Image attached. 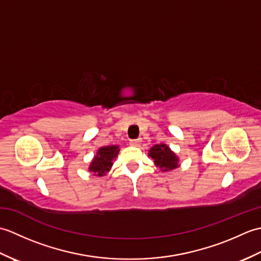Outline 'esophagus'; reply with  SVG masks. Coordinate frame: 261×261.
Segmentation results:
<instances>
[{
  "instance_id": "34e87169",
  "label": "esophagus",
  "mask_w": 261,
  "mask_h": 261,
  "mask_svg": "<svg viewBox=\"0 0 261 261\" xmlns=\"http://www.w3.org/2000/svg\"><path fill=\"white\" fill-rule=\"evenodd\" d=\"M141 143V139L139 138V139H134V140H130V145L134 146V147H139Z\"/></svg>"
}]
</instances>
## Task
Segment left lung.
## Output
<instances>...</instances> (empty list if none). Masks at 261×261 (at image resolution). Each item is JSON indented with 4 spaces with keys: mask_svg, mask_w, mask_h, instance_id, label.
Instances as JSON below:
<instances>
[{
    "mask_svg": "<svg viewBox=\"0 0 261 261\" xmlns=\"http://www.w3.org/2000/svg\"><path fill=\"white\" fill-rule=\"evenodd\" d=\"M149 156H151L153 163L164 171L173 170L176 167H178V165H177L178 159L166 145L153 146L149 151Z\"/></svg>",
    "mask_w": 261,
    "mask_h": 261,
    "instance_id": "8db88e82",
    "label": "left lung"
}]
</instances>
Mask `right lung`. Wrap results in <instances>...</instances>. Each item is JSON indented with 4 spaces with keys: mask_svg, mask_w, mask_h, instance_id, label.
<instances>
[{
    "mask_svg": "<svg viewBox=\"0 0 261 261\" xmlns=\"http://www.w3.org/2000/svg\"><path fill=\"white\" fill-rule=\"evenodd\" d=\"M118 146H109L103 147L97 151L95 158L90 166V171H93L94 175L103 176L110 170L111 166L113 165V159L119 152Z\"/></svg>",
    "mask_w": 261,
    "mask_h": 261,
    "instance_id": "1",
    "label": "right lung"
}]
</instances>
